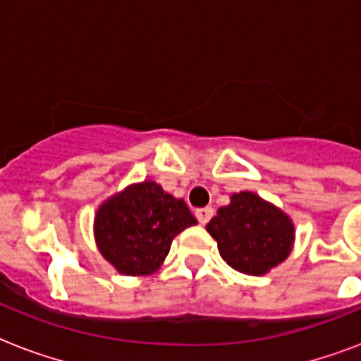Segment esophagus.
I'll return each instance as SVG.
<instances>
[{"label":"esophagus","instance_id":"34e87169","mask_svg":"<svg viewBox=\"0 0 361 361\" xmlns=\"http://www.w3.org/2000/svg\"><path fill=\"white\" fill-rule=\"evenodd\" d=\"M195 215H197V219L200 225H206V223L214 217V208H209V206L208 208H200L195 212Z\"/></svg>","mask_w":361,"mask_h":361}]
</instances>
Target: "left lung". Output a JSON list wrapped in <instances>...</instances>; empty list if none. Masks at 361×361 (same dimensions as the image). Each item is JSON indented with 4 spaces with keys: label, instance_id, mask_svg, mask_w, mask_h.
<instances>
[{
    "label": "left lung",
    "instance_id": "obj_1",
    "mask_svg": "<svg viewBox=\"0 0 361 361\" xmlns=\"http://www.w3.org/2000/svg\"><path fill=\"white\" fill-rule=\"evenodd\" d=\"M206 231L217 241L223 260L247 275H264L283 262L294 240L288 215L249 191L232 195Z\"/></svg>",
    "mask_w": 361,
    "mask_h": 361
}]
</instances>
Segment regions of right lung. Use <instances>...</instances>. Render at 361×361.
Here are the masks:
<instances>
[{"label": "right lung", "instance_id": "obj_1", "mask_svg": "<svg viewBox=\"0 0 361 361\" xmlns=\"http://www.w3.org/2000/svg\"><path fill=\"white\" fill-rule=\"evenodd\" d=\"M197 219L183 200L155 181L127 187L99 208L95 238L99 251L120 274L149 275L163 264L176 234Z\"/></svg>", "mask_w": 361, "mask_h": 361}]
</instances>
